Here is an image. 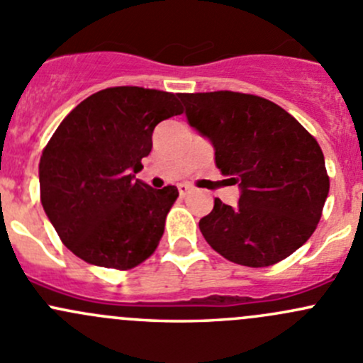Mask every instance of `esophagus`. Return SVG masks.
Returning a JSON list of instances; mask_svg holds the SVG:
<instances>
[{"label": "esophagus", "mask_w": 363, "mask_h": 363, "mask_svg": "<svg viewBox=\"0 0 363 363\" xmlns=\"http://www.w3.org/2000/svg\"><path fill=\"white\" fill-rule=\"evenodd\" d=\"M177 189H179V195L181 196H188L189 193H191V188H189L188 184H179Z\"/></svg>", "instance_id": "obj_1"}]
</instances>
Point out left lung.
<instances>
[{"label": "left lung", "mask_w": 363, "mask_h": 363, "mask_svg": "<svg viewBox=\"0 0 363 363\" xmlns=\"http://www.w3.org/2000/svg\"><path fill=\"white\" fill-rule=\"evenodd\" d=\"M189 126L208 138L216 167L240 189L237 205L214 199L200 232L226 259L269 267L288 258L316 230L328 196L316 138L279 105L255 94H179Z\"/></svg>", "instance_id": "left-lung-1"}]
</instances>
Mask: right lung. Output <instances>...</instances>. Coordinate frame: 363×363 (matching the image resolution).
<instances>
[{
  "mask_svg": "<svg viewBox=\"0 0 363 363\" xmlns=\"http://www.w3.org/2000/svg\"><path fill=\"white\" fill-rule=\"evenodd\" d=\"M179 113L177 94L121 86L91 94L57 126L40 158V199L73 255L128 270L155 252L179 191L135 174L156 124Z\"/></svg>",
  "mask_w": 363,
  "mask_h": 363,
  "instance_id": "obj_1",
  "label": "right lung"
}]
</instances>
